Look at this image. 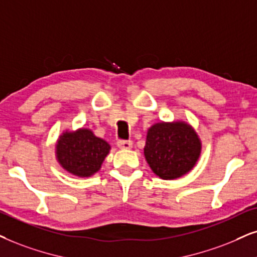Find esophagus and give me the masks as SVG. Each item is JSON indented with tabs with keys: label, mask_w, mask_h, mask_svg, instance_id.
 Returning a JSON list of instances; mask_svg holds the SVG:
<instances>
[{
	"label": "esophagus",
	"mask_w": 257,
	"mask_h": 257,
	"mask_svg": "<svg viewBox=\"0 0 257 257\" xmlns=\"http://www.w3.org/2000/svg\"><path fill=\"white\" fill-rule=\"evenodd\" d=\"M117 147L121 149H131L133 147V142L131 140H119L117 142Z\"/></svg>",
	"instance_id": "1"
}]
</instances>
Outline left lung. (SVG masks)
<instances>
[{"label":"left lung","mask_w":257,"mask_h":257,"mask_svg":"<svg viewBox=\"0 0 257 257\" xmlns=\"http://www.w3.org/2000/svg\"><path fill=\"white\" fill-rule=\"evenodd\" d=\"M200 151V140L192 126L184 122H161L149 128L145 157L161 179H177L192 170Z\"/></svg>","instance_id":"left-lung-1"}]
</instances>
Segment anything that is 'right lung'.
I'll return each mask as SVG.
<instances>
[{"label":"right lung","instance_id":"add662e5","mask_svg":"<svg viewBox=\"0 0 257 257\" xmlns=\"http://www.w3.org/2000/svg\"><path fill=\"white\" fill-rule=\"evenodd\" d=\"M110 146L89 129L64 133L58 140L57 159L65 170L78 177H90L99 171Z\"/></svg>","mask_w":257,"mask_h":257}]
</instances>
